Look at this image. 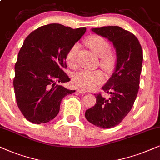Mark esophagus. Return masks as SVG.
Segmentation results:
<instances>
[{"label":"esophagus","mask_w":160,"mask_h":160,"mask_svg":"<svg viewBox=\"0 0 160 160\" xmlns=\"http://www.w3.org/2000/svg\"><path fill=\"white\" fill-rule=\"evenodd\" d=\"M77 91H78V92H80V93H87L86 91L82 90V89H78V90H77Z\"/></svg>","instance_id":"esophagus-1"}]
</instances>
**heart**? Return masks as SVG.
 I'll list each match as a JSON object with an SVG mask.
<instances>
[{
  "mask_svg": "<svg viewBox=\"0 0 160 160\" xmlns=\"http://www.w3.org/2000/svg\"><path fill=\"white\" fill-rule=\"evenodd\" d=\"M86 45L100 57V66L105 71L110 72L116 64L117 57L116 53L109 50V43L105 38L101 36L92 35L86 39ZM79 49V44L75 43L70 47L66 54V61L71 67L76 64L77 53ZM103 72L100 70H81L77 72L72 78V83L78 88L83 90H92L104 81Z\"/></svg>",
  "mask_w": 160,
  "mask_h": 160,
  "instance_id": "heart-1",
  "label": "heart"
}]
</instances>
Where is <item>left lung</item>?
Returning a JSON list of instances; mask_svg holds the SVG:
<instances>
[{"label": "left lung", "mask_w": 160, "mask_h": 160, "mask_svg": "<svg viewBox=\"0 0 160 160\" xmlns=\"http://www.w3.org/2000/svg\"><path fill=\"white\" fill-rule=\"evenodd\" d=\"M98 35L112 42L116 52V65L111 78L102 87L110 97L96 96L97 103L86 111L89 122L104 129L120 123L129 113L137 97L142 70V50L133 33L118 26L92 28Z\"/></svg>", "instance_id": "left-lung-1"}]
</instances>
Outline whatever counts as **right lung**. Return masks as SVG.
<instances>
[{
    "label": "right lung",
    "instance_id": "add662e5",
    "mask_svg": "<svg viewBox=\"0 0 160 160\" xmlns=\"http://www.w3.org/2000/svg\"><path fill=\"white\" fill-rule=\"evenodd\" d=\"M86 31L52 23L32 31L25 39L14 67L13 84L19 109L30 122L52 120L63 98L75 92L56 82L70 80L63 70L67 68L66 54Z\"/></svg>",
    "mask_w": 160,
    "mask_h": 160
}]
</instances>
